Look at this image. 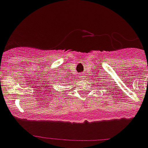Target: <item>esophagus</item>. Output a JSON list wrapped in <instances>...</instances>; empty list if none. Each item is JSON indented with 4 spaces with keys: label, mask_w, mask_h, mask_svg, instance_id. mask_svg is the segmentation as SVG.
<instances>
[{
    "label": "esophagus",
    "mask_w": 148,
    "mask_h": 148,
    "mask_svg": "<svg viewBox=\"0 0 148 148\" xmlns=\"http://www.w3.org/2000/svg\"><path fill=\"white\" fill-rule=\"evenodd\" d=\"M80 77H84V76H83L82 74H81V76H80Z\"/></svg>",
    "instance_id": "1"
}]
</instances>
